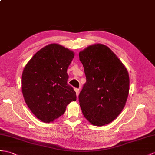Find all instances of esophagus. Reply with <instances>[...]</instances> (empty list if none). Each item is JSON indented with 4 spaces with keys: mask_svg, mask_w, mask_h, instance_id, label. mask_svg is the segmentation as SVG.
Segmentation results:
<instances>
[{
    "mask_svg": "<svg viewBox=\"0 0 155 155\" xmlns=\"http://www.w3.org/2000/svg\"><path fill=\"white\" fill-rule=\"evenodd\" d=\"M74 91H75V92H76L77 96H78V94H79V92H80V91H79V89H78V88H74Z\"/></svg>",
    "mask_w": 155,
    "mask_h": 155,
    "instance_id": "34e87169",
    "label": "esophagus"
}]
</instances>
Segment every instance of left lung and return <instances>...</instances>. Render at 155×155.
<instances>
[{"mask_svg": "<svg viewBox=\"0 0 155 155\" xmlns=\"http://www.w3.org/2000/svg\"><path fill=\"white\" fill-rule=\"evenodd\" d=\"M86 82L78 96L79 105L90 123L103 126L120 114L129 91L124 64L105 45H90L79 53Z\"/></svg>", "mask_w": 155, "mask_h": 155, "instance_id": "left-lung-1", "label": "left lung"}]
</instances>
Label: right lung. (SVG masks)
Returning <instances> with one entry per match:
<instances>
[{"mask_svg": "<svg viewBox=\"0 0 155 155\" xmlns=\"http://www.w3.org/2000/svg\"><path fill=\"white\" fill-rule=\"evenodd\" d=\"M74 57L71 50L57 44L45 46L25 66L21 91L28 107L35 116L50 123L76 101V92L67 84V69Z\"/></svg>", "mask_w": 155, "mask_h": 155, "instance_id": "add662e5", "label": "right lung"}]
</instances>
